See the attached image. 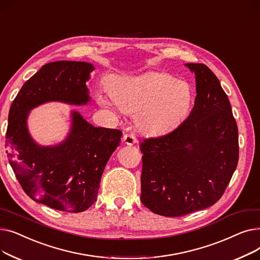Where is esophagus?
<instances>
[{
	"instance_id": "34e87169",
	"label": "esophagus",
	"mask_w": 260,
	"mask_h": 260,
	"mask_svg": "<svg viewBox=\"0 0 260 260\" xmlns=\"http://www.w3.org/2000/svg\"><path fill=\"white\" fill-rule=\"evenodd\" d=\"M123 142L127 145H134L135 143H137V139H136L134 134H124V136H123Z\"/></svg>"
}]
</instances>
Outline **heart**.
Returning <instances> with one entry per match:
<instances>
[{
    "mask_svg": "<svg viewBox=\"0 0 260 260\" xmlns=\"http://www.w3.org/2000/svg\"><path fill=\"white\" fill-rule=\"evenodd\" d=\"M112 95L114 100L99 95L100 103L105 106L116 103L122 111L137 113L138 127L153 135L175 128L193 102V89L188 83L155 72L120 79Z\"/></svg>",
    "mask_w": 260,
    "mask_h": 260,
    "instance_id": "1",
    "label": "heart"
}]
</instances>
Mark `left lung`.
Instances as JSON below:
<instances>
[{"instance_id": "1", "label": "left lung", "mask_w": 260, "mask_h": 260, "mask_svg": "<svg viewBox=\"0 0 260 260\" xmlns=\"http://www.w3.org/2000/svg\"><path fill=\"white\" fill-rule=\"evenodd\" d=\"M195 74L196 99L181 124L140 143L141 201L153 213L179 217L219 200L238 163V128L220 82L204 64Z\"/></svg>"}]
</instances>
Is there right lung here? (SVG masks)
I'll return each instance as SVG.
<instances>
[{"mask_svg": "<svg viewBox=\"0 0 260 260\" xmlns=\"http://www.w3.org/2000/svg\"><path fill=\"white\" fill-rule=\"evenodd\" d=\"M93 70L87 62L45 64L25 82L10 106L5 141L10 166L24 192L54 210L79 213L92 206L122 132L94 127L73 111L66 138L56 145H40L27 119L31 109L47 102L87 104L91 99L86 82Z\"/></svg>", "mask_w": 260, "mask_h": 260, "instance_id": "right-lung-1", "label": "right lung"}]
</instances>
